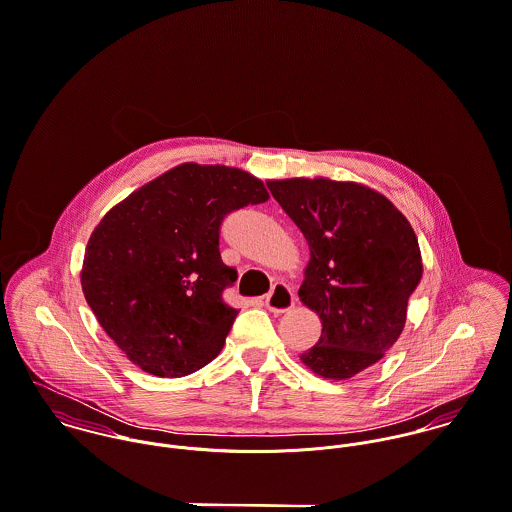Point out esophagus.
Wrapping results in <instances>:
<instances>
[{
  "label": "esophagus",
  "instance_id": "esophagus-1",
  "mask_svg": "<svg viewBox=\"0 0 512 512\" xmlns=\"http://www.w3.org/2000/svg\"><path fill=\"white\" fill-rule=\"evenodd\" d=\"M264 301L272 313H286L295 305V293L292 292V288L278 284V286H274L272 292L266 295Z\"/></svg>",
  "mask_w": 512,
  "mask_h": 512
}]
</instances>
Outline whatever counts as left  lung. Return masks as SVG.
Wrapping results in <instances>:
<instances>
[{"instance_id":"8db88e82","label":"left lung","mask_w":512,"mask_h":512,"mask_svg":"<svg viewBox=\"0 0 512 512\" xmlns=\"http://www.w3.org/2000/svg\"><path fill=\"white\" fill-rule=\"evenodd\" d=\"M309 244L299 299L319 315L317 345L299 355L315 374L345 380L398 341L408 297L422 280L418 238L380 193L351 181H268Z\"/></svg>"}]
</instances>
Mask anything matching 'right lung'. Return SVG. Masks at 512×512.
Listing matches in <instances>:
<instances>
[{
  "label": "right lung",
  "mask_w": 512,
  "mask_h": 512,
  "mask_svg": "<svg viewBox=\"0 0 512 512\" xmlns=\"http://www.w3.org/2000/svg\"><path fill=\"white\" fill-rule=\"evenodd\" d=\"M270 199L226 165L183 163L110 209L90 234L80 284L106 335L153 376L209 365L238 309L222 292L238 274L220 258L226 215Z\"/></svg>",
  "instance_id": "obj_1"
}]
</instances>
